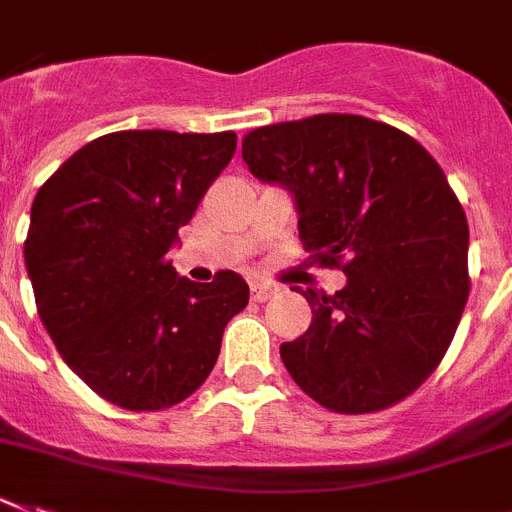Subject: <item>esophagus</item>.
I'll list each match as a JSON object with an SVG mask.
<instances>
[{
    "instance_id": "esophagus-1",
    "label": "esophagus",
    "mask_w": 512,
    "mask_h": 512,
    "mask_svg": "<svg viewBox=\"0 0 512 512\" xmlns=\"http://www.w3.org/2000/svg\"><path fill=\"white\" fill-rule=\"evenodd\" d=\"M249 294H252V302L263 304V302H268L270 296L276 294V289H273V286H268V283H249Z\"/></svg>"
}]
</instances>
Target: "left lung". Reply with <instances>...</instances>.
Wrapping results in <instances>:
<instances>
[{
  "label": "left lung",
  "instance_id": "1",
  "mask_svg": "<svg viewBox=\"0 0 512 512\" xmlns=\"http://www.w3.org/2000/svg\"><path fill=\"white\" fill-rule=\"evenodd\" d=\"M242 158L294 195L309 255L349 278L333 296L302 291L312 325L281 346L289 375L336 414L403 401L442 362L471 289L466 213L440 163L356 114L257 127Z\"/></svg>",
  "mask_w": 512,
  "mask_h": 512
}]
</instances>
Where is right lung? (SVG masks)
Segmentation results:
<instances>
[{
    "label": "right lung",
    "instance_id": "right-lung-1",
    "mask_svg": "<svg viewBox=\"0 0 512 512\" xmlns=\"http://www.w3.org/2000/svg\"><path fill=\"white\" fill-rule=\"evenodd\" d=\"M234 150V132H111L33 200L25 268L38 315L67 367L114 406L161 411L190 398L247 307L234 270L192 283L166 257Z\"/></svg>",
    "mask_w": 512,
    "mask_h": 512
}]
</instances>
